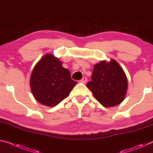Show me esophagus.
Masks as SVG:
<instances>
[{"label": "esophagus", "instance_id": "34e87169", "mask_svg": "<svg viewBox=\"0 0 153 153\" xmlns=\"http://www.w3.org/2000/svg\"><path fill=\"white\" fill-rule=\"evenodd\" d=\"M86 81H87V78H86V77H82V79H80V80H79V82H80V83L85 84L86 82Z\"/></svg>", "mask_w": 153, "mask_h": 153}]
</instances>
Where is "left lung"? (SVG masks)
<instances>
[{"instance_id": "left-lung-1", "label": "left lung", "mask_w": 153, "mask_h": 153, "mask_svg": "<svg viewBox=\"0 0 153 153\" xmlns=\"http://www.w3.org/2000/svg\"><path fill=\"white\" fill-rule=\"evenodd\" d=\"M92 80L86 84L94 97L104 107H113L124 100L127 91V78L114 59L94 65Z\"/></svg>"}]
</instances>
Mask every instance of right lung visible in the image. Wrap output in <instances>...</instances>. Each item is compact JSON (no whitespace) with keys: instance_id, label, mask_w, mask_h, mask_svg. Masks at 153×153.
I'll return each mask as SVG.
<instances>
[{"instance_id":"add662e5","label":"right lung","mask_w":153,"mask_h":153,"mask_svg":"<svg viewBox=\"0 0 153 153\" xmlns=\"http://www.w3.org/2000/svg\"><path fill=\"white\" fill-rule=\"evenodd\" d=\"M77 84L69 70L54 56L46 54L34 67L30 86L34 97L43 105L54 107L69 95Z\"/></svg>"}]
</instances>
